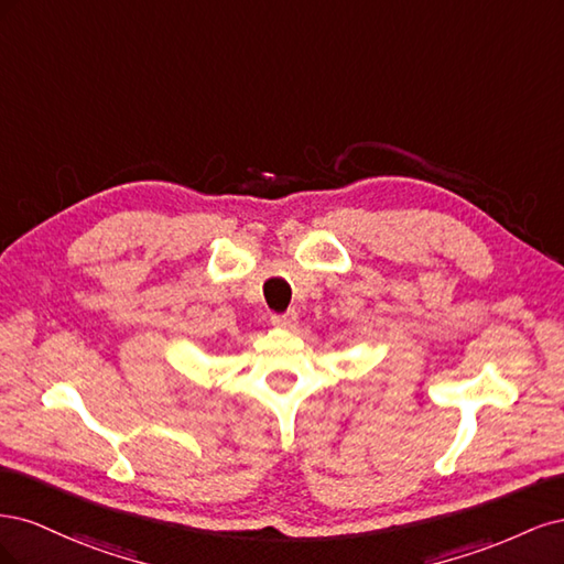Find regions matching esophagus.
<instances>
[{"label": "esophagus", "instance_id": "esophagus-1", "mask_svg": "<svg viewBox=\"0 0 564 564\" xmlns=\"http://www.w3.org/2000/svg\"><path fill=\"white\" fill-rule=\"evenodd\" d=\"M270 322L280 329H294L299 324V315L294 311H286V313H280V315H272Z\"/></svg>", "mask_w": 564, "mask_h": 564}]
</instances>
